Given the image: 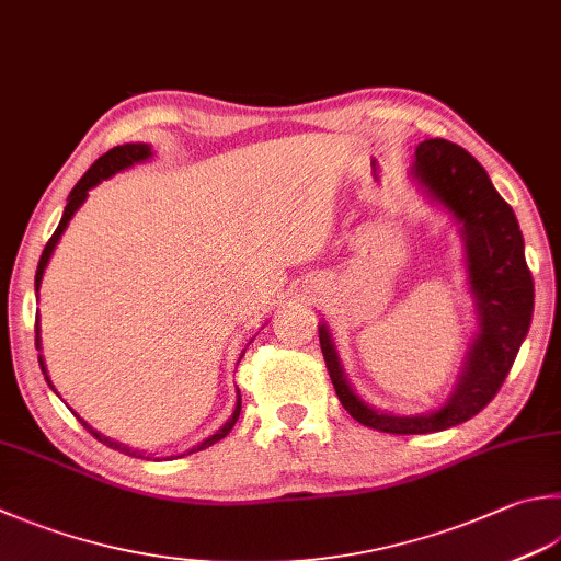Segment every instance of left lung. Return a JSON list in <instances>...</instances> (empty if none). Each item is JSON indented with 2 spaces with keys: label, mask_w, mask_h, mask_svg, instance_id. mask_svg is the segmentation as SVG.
Returning a JSON list of instances; mask_svg holds the SVG:
<instances>
[{
  "label": "left lung",
  "mask_w": 561,
  "mask_h": 561,
  "mask_svg": "<svg viewBox=\"0 0 561 561\" xmlns=\"http://www.w3.org/2000/svg\"><path fill=\"white\" fill-rule=\"evenodd\" d=\"M410 175L461 225L467 273L479 314V334L463 358L447 403L422 415H393L364 403L348 386L332 334L320 324L327 371L344 410L362 425L390 435H427L473 415L491 403L515 362L533 322L535 283L513 207L493 187L483 165L461 146L427 139L415 149Z\"/></svg>",
  "instance_id": "left-lung-1"
}]
</instances>
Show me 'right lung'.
I'll use <instances>...</instances> for the list:
<instances>
[{
	"label": "right lung",
	"instance_id": "obj_1",
	"mask_svg": "<svg viewBox=\"0 0 561 561\" xmlns=\"http://www.w3.org/2000/svg\"><path fill=\"white\" fill-rule=\"evenodd\" d=\"M153 153H151V146L149 144H124V146H114V149H110L107 153L104 156H100L98 161H94L92 165H90V171L84 173L80 181H78V185L70 190V195H68V205H66V209H62V217H60V225H58V229L53 231V237L48 239V244H46V249H44V253H41V261H38V268H36V293H38V288H41V280H44V271H46V266H48V261H50V256H53V249L58 247V241H60V234L62 231H66V227H68V221L72 219V215L78 213L80 209V205L84 203V199H88V193L90 190L98 185V183H102V181H107V178H112L114 173H119V171H124V168H131L134 163H141V161H146V158H151ZM36 348H41V330H38V320H36ZM38 364H41V371H44V376H46V364H44V356H38ZM46 380H48V386H50V378L46 376ZM53 388V386H50ZM56 390V388H53ZM239 412H241V396H237V405H234V412H231V417L225 422V425H221L215 435H209L205 442H199L197 447H193L190 449L187 454H193V451H199V449H207V447H213L215 442H219V439H225L229 432H231V427L237 425V420H239ZM80 422H82V427L88 430V432H92V437H98L102 445H107V447H112V449H116V451H124V454H129V457H141V459H149L146 457L144 451H136V449H131V447H124V445H119V442H112V439H107V437H102L100 432H94L88 422H84L82 417H78ZM181 457H185V454H181Z\"/></svg>",
	"mask_w": 561,
	"mask_h": 561
}]
</instances>
